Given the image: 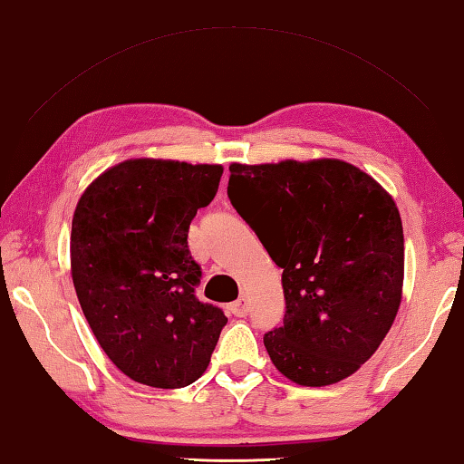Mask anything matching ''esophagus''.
Segmentation results:
<instances>
[{
	"instance_id": "34e87169",
	"label": "esophagus",
	"mask_w": 464,
	"mask_h": 464,
	"mask_svg": "<svg viewBox=\"0 0 464 464\" xmlns=\"http://www.w3.org/2000/svg\"><path fill=\"white\" fill-rule=\"evenodd\" d=\"M230 310H232V314H237V316H246V313H248V298H246V295H240L237 302H232Z\"/></svg>"
}]
</instances>
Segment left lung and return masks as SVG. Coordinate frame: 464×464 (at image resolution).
Instances as JSON below:
<instances>
[{
  "mask_svg": "<svg viewBox=\"0 0 464 464\" xmlns=\"http://www.w3.org/2000/svg\"><path fill=\"white\" fill-rule=\"evenodd\" d=\"M227 197L284 269V324L263 337L273 366L302 386L358 372L391 331L403 294V224L392 197L335 158L234 162Z\"/></svg>",
  "mask_w": 464,
  "mask_h": 464,
  "instance_id": "left-lung-1",
  "label": "left lung"
}]
</instances>
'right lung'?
I'll use <instances>...</instances> for the list:
<instances>
[{"mask_svg":"<svg viewBox=\"0 0 464 464\" xmlns=\"http://www.w3.org/2000/svg\"><path fill=\"white\" fill-rule=\"evenodd\" d=\"M222 172L219 164L133 158L92 180L75 208V294L104 353L135 382H195L227 323L222 308L195 295L201 267L187 242Z\"/></svg>","mask_w":464,"mask_h":464,"instance_id":"obj_1","label":"right lung"}]
</instances>
